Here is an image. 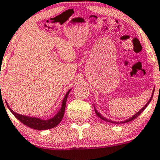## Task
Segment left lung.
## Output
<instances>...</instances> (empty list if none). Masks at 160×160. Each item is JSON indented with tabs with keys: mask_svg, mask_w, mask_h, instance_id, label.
Here are the masks:
<instances>
[{
	"mask_svg": "<svg viewBox=\"0 0 160 160\" xmlns=\"http://www.w3.org/2000/svg\"><path fill=\"white\" fill-rule=\"evenodd\" d=\"M153 93H154V91H152V95H151V97H150V100H149V101L148 102V103H147L146 105H145L144 107H143L142 109H140V110H139V112H138L137 113H136L135 115H134V116H132V117L129 118V119H127V120H125V121H122V122H115V121H112V120H109V119H107V118H105V117H104V116H102V115L100 114V112H98V111L97 110V109L94 108L95 113L97 114V116H99V117H100V119H103V120H104V121H106V122H110V123H115V124H118V123H125V122H130V121H132V120L135 119V118H137L138 116H139V115H141V112H142L145 109H146V107H148V104L150 103V101H151V100H152V96H153Z\"/></svg>",
	"mask_w": 160,
	"mask_h": 160,
	"instance_id": "1",
	"label": "left lung"
}]
</instances>
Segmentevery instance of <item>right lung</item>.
<instances>
[{
    "mask_svg": "<svg viewBox=\"0 0 160 160\" xmlns=\"http://www.w3.org/2000/svg\"><path fill=\"white\" fill-rule=\"evenodd\" d=\"M69 91H68V92L66 93V94L64 97L63 100L62 102V107L59 112L53 116V118L50 119H47V120H44V119H41L39 118H36V117H30V116H23V115L21 114H18L17 112H15L14 111H12L11 109L10 108V107L8 106V103L6 101V104L8 106V109H10V112L13 114V116H15L16 118L18 120L21 122L22 124L27 125L29 128H33V129H36V130H47V129H50L52 128H54L56 127L59 123L60 122L61 120L62 119V117L64 116V112H65V108H66V100H67L68 95H69Z\"/></svg>",
    "mask_w": 160,
    "mask_h": 160,
    "instance_id": "1",
    "label": "right lung"
}]
</instances>
